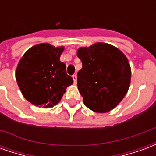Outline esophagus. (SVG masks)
<instances>
[{
	"mask_svg": "<svg viewBox=\"0 0 156 156\" xmlns=\"http://www.w3.org/2000/svg\"><path fill=\"white\" fill-rule=\"evenodd\" d=\"M73 82H74V83L76 84V83H77V75L76 74L73 75Z\"/></svg>",
	"mask_w": 156,
	"mask_h": 156,
	"instance_id": "34e87169",
	"label": "esophagus"
}]
</instances>
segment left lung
<instances>
[{
	"instance_id": "obj_1",
	"label": "left lung",
	"mask_w": 156,
	"mask_h": 156,
	"mask_svg": "<svg viewBox=\"0 0 156 156\" xmlns=\"http://www.w3.org/2000/svg\"><path fill=\"white\" fill-rule=\"evenodd\" d=\"M77 55L83 63L78 73V88L85 106L98 113L115 108L130 85L131 68L126 56L105 42L81 47Z\"/></svg>"
}]
</instances>
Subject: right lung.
<instances>
[{"mask_svg":"<svg viewBox=\"0 0 156 156\" xmlns=\"http://www.w3.org/2000/svg\"><path fill=\"white\" fill-rule=\"evenodd\" d=\"M64 47L40 43L29 48L20 59L16 80L24 98L35 106L52 108L61 101L73 79L60 61Z\"/></svg>","mask_w":156,"mask_h":156,"instance_id":"obj_1","label":"right lung"}]
</instances>
